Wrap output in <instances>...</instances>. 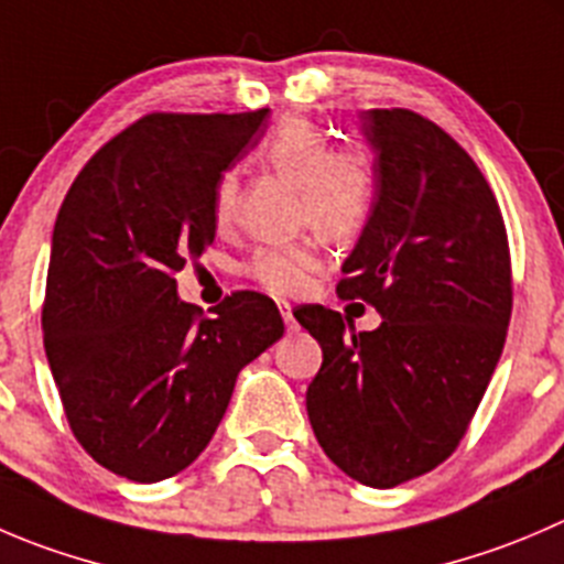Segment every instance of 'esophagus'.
<instances>
[{
	"mask_svg": "<svg viewBox=\"0 0 564 564\" xmlns=\"http://www.w3.org/2000/svg\"><path fill=\"white\" fill-rule=\"evenodd\" d=\"M281 316H283V322H286V330H297V319H294V314H292V305L281 303Z\"/></svg>",
	"mask_w": 564,
	"mask_h": 564,
	"instance_id": "obj_1",
	"label": "esophagus"
}]
</instances>
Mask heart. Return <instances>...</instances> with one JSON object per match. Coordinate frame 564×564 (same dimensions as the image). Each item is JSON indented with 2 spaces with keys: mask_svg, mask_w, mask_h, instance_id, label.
Instances as JSON below:
<instances>
[{
  "mask_svg": "<svg viewBox=\"0 0 564 564\" xmlns=\"http://www.w3.org/2000/svg\"><path fill=\"white\" fill-rule=\"evenodd\" d=\"M261 162L300 189V217L330 242L358 237L369 223L377 193L371 167L364 156L330 151L325 134L305 118L281 120L267 137ZM237 200L239 182L234 173H226L212 198L217 228L231 226ZM319 267L314 242L267 245L248 261V275L267 292L292 297L308 289Z\"/></svg>",
  "mask_w": 564,
  "mask_h": 564,
  "instance_id": "obj_1",
  "label": "heart"
}]
</instances>
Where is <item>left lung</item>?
I'll list each match as a JSON object with an SVG mask.
<instances>
[{
  "label": "left lung",
  "instance_id": "1",
  "mask_svg": "<svg viewBox=\"0 0 564 564\" xmlns=\"http://www.w3.org/2000/svg\"><path fill=\"white\" fill-rule=\"evenodd\" d=\"M375 209L336 292L382 316L344 330L305 305L322 369L305 393L325 455L369 488L433 471L466 435L501 358L512 314L505 217L477 162L410 109H369Z\"/></svg>",
  "mask_w": 564,
  "mask_h": 564
}]
</instances>
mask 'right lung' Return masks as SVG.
I'll use <instances>...</instances> for the list:
<instances>
[{
  "mask_svg": "<svg viewBox=\"0 0 564 564\" xmlns=\"http://www.w3.org/2000/svg\"><path fill=\"white\" fill-rule=\"evenodd\" d=\"M267 112H151L70 184L52 234L43 347L82 449L118 477L160 482L215 435L242 366L283 336L275 303L234 292L200 316L176 272L215 239L223 173Z\"/></svg>",
  "mask_w": 564,
  "mask_h": 564,
  "instance_id": "1",
  "label": "right lung"
}]
</instances>
